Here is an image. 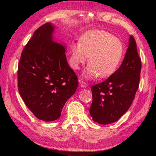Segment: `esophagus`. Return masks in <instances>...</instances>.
I'll return each mask as SVG.
<instances>
[{"mask_svg":"<svg viewBox=\"0 0 156 156\" xmlns=\"http://www.w3.org/2000/svg\"><path fill=\"white\" fill-rule=\"evenodd\" d=\"M79 84H80V86L81 87H87V84L86 83H84L83 80H79Z\"/></svg>","mask_w":156,"mask_h":156,"instance_id":"1","label":"esophagus"}]
</instances>
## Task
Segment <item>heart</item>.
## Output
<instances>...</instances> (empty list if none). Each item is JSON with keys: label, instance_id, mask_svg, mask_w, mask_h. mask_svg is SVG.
<instances>
[{"label": "heart", "instance_id": "b5f03b06", "mask_svg": "<svg viewBox=\"0 0 156 156\" xmlns=\"http://www.w3.org/2000/svg\"><path fill=\"white\" fill-rule=\"evenodd\" d=\"M71 62L78 69L88 59L87 78H107L114 73L122 59L125 47L122 42L112 34L102 30L89 31L82 36L80 44L72 46Z\"/></svg>", "mask_w": 156, "mask_h": 156}]
</instances>
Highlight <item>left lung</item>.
Wrapping results in <instances>:
<instances>
[{
    "instance_id": "1",
    "label": "left lung",
    "mask_w": 156,
    "mask_h": 156,
    "mask_svg": "<svg viewBox=\"0 0 156 156\" xmlns=\"http://www.w3.org/2000/svg\"><path fill=\"white\" fill-rule=\"evenodd\" d=\"M141 67L136 41L131 36L119 69L106 80L91 86L93 101L89 113L94 122L108 125L125 114L138 89Z\"/></svg>"
}]
</instances>
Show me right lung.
<instances>
[{
    "mask_svg": "<svg viewBox=\"0 0 156 156\" xmlns=\"http://www.w3.org/2000/svg\"><path fill=\"white\" fill-rule=\"evenodd\" d=\"M54 26L47 23L34 31L18 67L21 98L34 115L45 122L58 119L78 85L67 61L65 46L54 41Z\"/></svg>",
    "mask_w": 156,
    "mask_h": 156,
    "instance_id": "right-lung-1",
    "label": "right lung"
}]
</instances>
